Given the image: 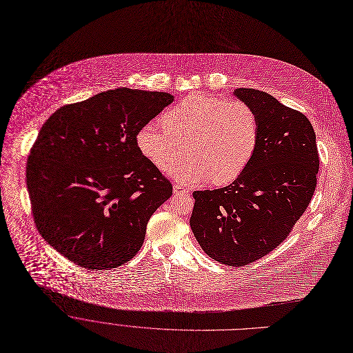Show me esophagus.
I'll return each instance as SVG.
<instances>
[{
    "instance_id": "1",
    "label": "esophagus",
    "mask_w": 353,
    "mask_h": 353,
    "mask_svg": "<svg viewBox=\"0 0 353 353\" xmlns=\"http://www.w3.org/2000/svg\"><path fill=\"white\" fill-rule=\"evenodd\" d=\"M172 189H174V193H175V194H188V193H189V189H188V188H185V186H182V185H178V183H175Z\"/></svg>"
}]
</instances>
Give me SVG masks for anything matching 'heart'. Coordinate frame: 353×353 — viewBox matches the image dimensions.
<instances>
[{
    "label": "heart",
    "instance_id": "obj_1",
    "mask_svg": "<svg viewBox=\"0 0 353 353\" xmlns=\"http://www.w3.org/2000/svg\"><path fill=\"white\" fill-rule=\"evenodd\" d=\"M259 117L241 100L193 93L163 115V123L148 122L136 134L137 149L152 165L165 171L183 154L188 157L168 174L185 185L211 178L228 183L252 160L259 140Z\"/></svg>",
    "mask_w": 353,
    "mask_h": 353
}]
</instances>
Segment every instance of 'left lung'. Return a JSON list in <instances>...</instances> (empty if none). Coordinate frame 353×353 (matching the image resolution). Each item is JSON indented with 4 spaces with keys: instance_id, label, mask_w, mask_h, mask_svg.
Segmentation results:
<instances>
[{
    "instance_id": "1",
    "label": "left lung",
    "mask_w": 353,
    "mask_h": 353,
    "mask_svg": "<svg viewBox=\"0 0 353 353\" xmlns=\"http://www.w3.org/2000/svg\"><path fill=\"white\" fill-rule=\"evenodd\" d=\"M234 96L259 117L257 146L231 185L193 192L190 228L207 256L241 267L285 241L312 200L320 161L302 112L254 89H235Z\"/></svg>"
}]
</instances>
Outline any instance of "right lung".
<instances>
[{
    "mask_svg": "<svg viewBox=\"0 0 353 353\" xmlns=\"http://www.w3.org/2000/svg\"><path fill=\"white\" fill-rule=\"evenodd\" d=\"M174 96L119 88L58 108L41 126L26 165L41 236L72 263L110 270L143 245L172 185L136 145V134Z\"/></svg>",
    "mask_w": 353,
    "mask_h": 353,
    "instance_id": "add662e5",
    "label": "right lung"
}]
</instances>
